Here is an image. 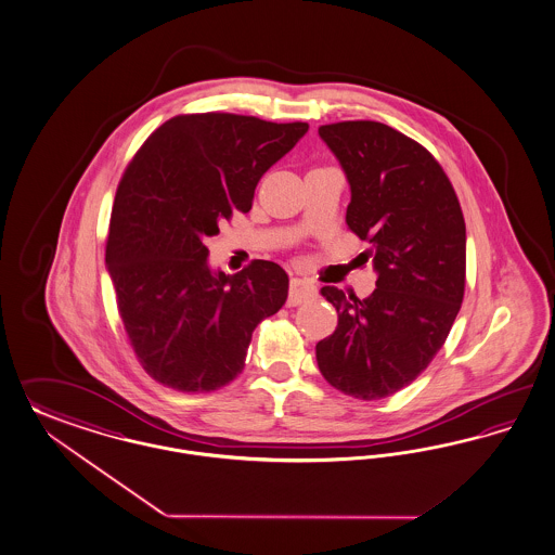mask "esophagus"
Returning a JSON list of instances; mask_svg holds the SVG:
<instances>
[{"label":"esophagus","instance_id":"1","mask_svg":"<svg viewBox=\"0 0 555 555\" xmlns=\"http://www.w3.org/2000/svg\"><path fill=\"white\" fill-rule=\"evenodd\" d=\"M318 297V288L311 283H307L304 279H291V287H288V306H301L307 301H313Z\"/></svg>","mask_w":555,"mask_h":555}]
</instances>
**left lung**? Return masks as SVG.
Returning <instances> with one entry per match:
<instances>
[{"instance_id": "8db88e82", "label": "left lung", "mask_w": 555, "mask_h": 555, "mask_svg": "<svg viewBox=\"0 0 555 555\" xmlns=\"http://www.w3.org/2000/svg\"><path fill=\"white\" fill-rule=\"evenodd\" d=\"M318 133L345 170L346 223L369 242L359 258L377 288L364 299L322 288L338 327L315 359L332 387L382 400L414 382L451 332L465 291V221L447 173L414 139L375 120Z\"/></svg>"}]
</instances>
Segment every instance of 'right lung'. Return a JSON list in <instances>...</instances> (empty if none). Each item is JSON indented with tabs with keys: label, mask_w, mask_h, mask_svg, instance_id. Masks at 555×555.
Returning a JSON list of instances; mask_svg holds the SVG:
<instances>
[{
	"label": "right lung",
	"mask_w": 555,
	"mask_h": 555,
	"mask_svg": "<svg viewBox=\"0 0 555 555\" xmlns=\"http://www.w3.org/2000/svg\"><path fill=\"white\" fill-rule=\"evenodd\" d=\"M307 122L256 116H173L150 134L122 176L106 268L134 354L155 382L215 391L246 363L254 327L285 306L287 272L254 260L212 270L207 237L248 212L262 173L307 133Z\"/></svg>",
	"instance_id": "obj_1"
}]
</instances>
